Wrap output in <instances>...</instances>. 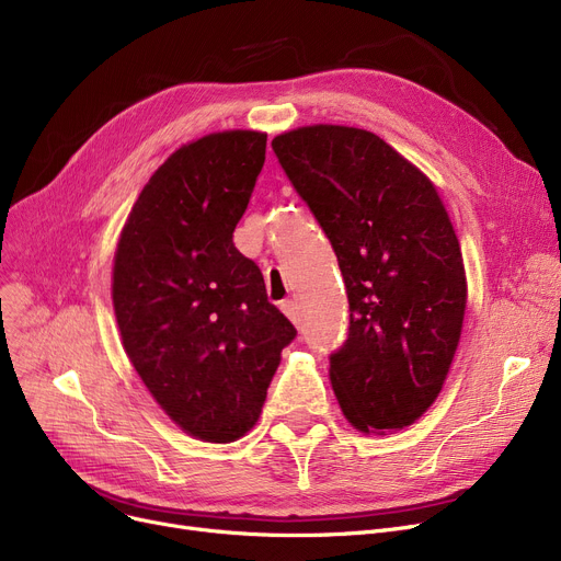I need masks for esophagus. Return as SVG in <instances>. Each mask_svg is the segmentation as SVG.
Here are the masks:
<instances>
[{
    "instance_id": "esophagus-1",
    "label": "esophagus",
    "mask_w": 561,
    "mask_h": 561,
    "mask_svg": "<svg viewBox=\"0 0 561 561\" xmlns=\"http://www.w3.org/2000/svg\"><path fill=\"white\" fill-rule=\"evenodd\" d=\"M282 311L296 322V325H300V305H298V300H284L282 302Z\"/></svg>"
}]
</instances>
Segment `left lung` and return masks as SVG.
<instances>
[{"instance_id": "obj_1", "label": "left lung", "mask_w": 561, "mask_h": 561, "mask_svg": "<svg viewBox=\"0 0 561 561\" xmlns=\"http://www.w3.org/2000/svg\"><path fill=\"white\" fill-rule=\"evenodd\" d=\"M288 182L330 239L350 302L330 379L359 432L402 430L444 387L461 336L466 273L434 184L379 136L313 125L273 138Z\"/></svg>"}]
</instances>
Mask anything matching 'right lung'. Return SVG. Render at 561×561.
<instances>
[{"instance_id":"1","label":"right lung","mask_w":561,"mask_h":561,"mask_svg":"<svg viewBox=\"0 0 561 561\" xmlns=\"http://www.w3.org/2000/svg\"><path fill=\"white\" fill-rule=\"evenodd\" d=\"M265 134L222 131L180 147L150 176L113 259V309L129 362L165 414L229 444L261 414L298 330L233 245Z\"/></svg>"}]
</instances>
